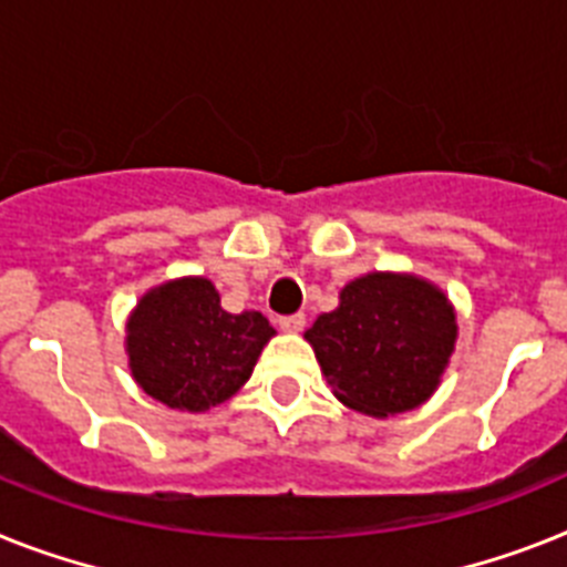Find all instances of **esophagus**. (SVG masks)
I'll return each mask as SVG.
<instances>
[{
    "mask_svg": "<svg viewBox=\"0 0 567 567\" xmlns=\"http://www.w3.org/2000/svg\"><path fill=\"white\" fill-rule=\"evenodd\" d=\"M279 328H282V331H302V328H306V313L282 317V320H279Z\"/></svg>",
    "mask_w": 567,
    "mask_h": 567,
    "instance_id": "34e87169",
    "label": "esophagus"
}]
</instances>
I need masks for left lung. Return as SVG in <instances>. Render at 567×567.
Listing matches in <instances>:
<instances>
[{
    "instance_id": "1",
    "label": "left lung",
    "mask_w": 567,
    "mask_h": 567,
    "mask_svg": "<svg viewBox=\"0 0 567 567\" xmlns=\"http://www.w3.org/2000/svg\"><path fill=\"white\" fill-rule=\"evenodd\" d=\"M346 406L386 417L421 406L455 346V313L417 276L369 274L340 293V308L306 331Z\"/></svg>"
}]
</instances>
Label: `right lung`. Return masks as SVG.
<instances>
[{
    "label": "right lung",
    "mask_w": 567,
    "mask_h": 567,
    "mask_svg": "<svg viewBox=\"0 0 567 567\" xmlns=\"http://www.w3.org/2000/svg\"><path fill=\"white\" fill-rule=\"evenodd\" d=\"M126 331L137 386L187 412H204L239 392L274 337V326L259 311H225L213 282L202 276L146 293Z\"/></svg>",
    "instance_id": "obj_1"
}]
</instances>
